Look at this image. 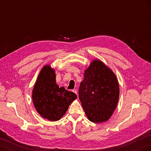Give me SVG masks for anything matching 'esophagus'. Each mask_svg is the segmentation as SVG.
Listing matches in <instances>:
<instances>
[{
	"instance_id": "1",
	"label": "esophagus",
	"mask_w": 151,
	"mask_h": 151,
	"mask_svg": "<svg viewBox=\"0 0 151 151\" xmlns=\"http://www.w3.org/2000/svg\"><path fill=\"white\" fill-rule=\"evenodd\" d=\"M73 92H74V93H75V94H78V93H77V90H76V89H74V90L73 91Z\"/></svg>"
}]
</instances>
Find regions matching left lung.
<instances>
[{
  "label": "left lung",
  "mask_w": 151,
  "mask_h": 151,
  "mask_svg": "<svg viewBox=\"0 0 151 151\" xmlns=\"http://www.w3.org/2000/svg\"><path fill=\"white\" fill-rule=\"evenodd\" d=\"M115 74L101 60H92L85 70L78 91L79 99L89 121L101 123L111 118L119 99Z\"/></svg>",
  "instance_id": "left-lung-1"
}]
</instances>
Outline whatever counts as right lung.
Wrapping results in <instances>:
<instances>
[{
	"label": "right lung",
	"mask_w": 151,
	"mask_h": 151,
	"mask_svg": "<svg viewBox=\"0 0 151 151\" xmlns=\"http://www.w3.org/2000/svg\"><path fill=\"white\" fill-rule=\"evenodd\" d=\"M32 98L35 108L42 118L57 121L65 115L77 96L64 86L59 87L56 83L55 69L47 65L40 70L35 82Z\"/></svg>",
	"instance_id": "1"
}]
</instances>
